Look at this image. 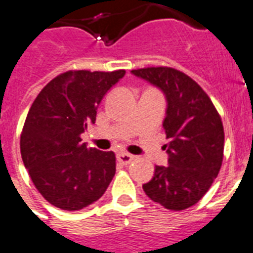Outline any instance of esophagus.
Wrapping results in <instances>:
<instances>
[{
    "label": "esophagus",
    "instance_id": "obj_1",
    "mask_svg": "<svg viewBox=\"0 0 253 253\" xmlns=\"http://www.w3.org/2000/svg\"><path fill=\"white\" fill-rule=\"evenodd\" d=\"M133 157L132 155H130V153H125V152H122V153H118V156H117V160H118V162L120 164H122V165H128V164H131V162L133 161Z\"/></svg>",
    "mask_w": 253,
    "mask_h": 253
}]
</instances>
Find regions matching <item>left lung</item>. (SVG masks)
I'll return each instance as SVG.
<instances>
[{"label": "left lung", "instance_id": "8db88e82", "mask_svg": "<svg viewBox=\"0 0 253 253\" xmlns=\"http://www.w3.org/2000/svg\"><path fill=\"white\" fill-rule=\"evenodd\" d=\"M133 75L166 94L164 130L169 165L156 166L143 184L147 196L170 211H184L204 196L222 165L225 132L218 112L192 78L173 67H144Z\"/></svg>", "mask_w": 253, "mask_h": 253}]
</instances>
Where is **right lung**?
<instances>
[{"label": "right lung", "instance_id": "add662e5", "mask_svg": "<svg viewBox=\"0 0 253 253\" xmlns=\"http://www.w3.org/2000/svg\"><path fill=\"white\" fill-rule=\"evenodd\" d=\"M125 70H69L35 98L20 133V155L35 187L62 211H79L101 198L116 174L114 152L87 148L80 135Z\"/></svg>", "mask_w": 253, "mask_h": 253}]
</instances>
